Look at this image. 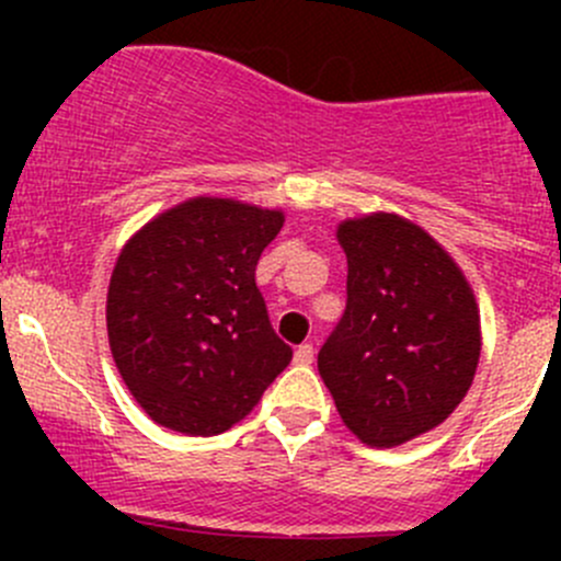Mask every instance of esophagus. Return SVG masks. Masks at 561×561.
Instances as JSON below:
<instances>
[{"label": "esophagus", "mask_w": 561, "mask_h": 561, "mask_svg": "<svg viewBox=\"0 0 561 561\" xmlns=\"http://www.w3.org/2000/svg\"><path fill=\"white\" fill-rule=\"evenodd\" d=\"M314 360V347L312 344H301V347L296 350V364L298 366H309Z\"/></svg>", "instance_id": "esophagus-1"}]
</instances>
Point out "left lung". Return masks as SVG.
<instances>
[{
    "instance_id": "obj_1",
    "label": "left lung",
    "mask_w": 561,
    "mask_h": 561,
    "mask_svg": "<svg viewBox=\"0 0 561 561\" xmlns=\"http://www.w3.org/2000/svg\"><path fill=\"white\" fill-rule=\"evenodd\" d=\"M347 309L317 355L344 426L369 448L432 432L480 360V309L458 263L399 214L344 219Z\"/></svg>"
}]
</instances>
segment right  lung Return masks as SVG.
<instances>
[{
    "label": "right lung",
    "mask_w": 561,
    "mask_h": 561,
    "mask_svg": "<svg viewBox=\"0 0 561 561\" xmlns=\"http://www.w3.org/2000/svg\"><path fill=\"white\" fill-rule=\"evenodd\" d=\"M279 208L190 197L146 222L107 285V344L146 415L190 437L244 421L290 364L254 285Z\"/></svg>",
    "instance_id": "right-lung-1"
}]
</instances>
